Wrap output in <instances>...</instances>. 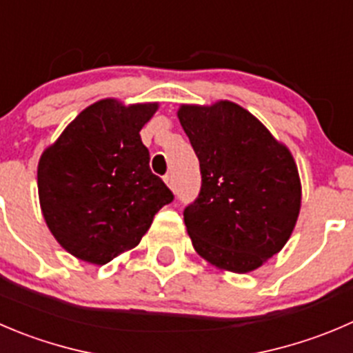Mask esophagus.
<instances>
[{
    "label": "esophagus",
    "mask_w": 353,
    "mask_h": 353,
    "mask_svg": "<svg viewBox=\"0 0 353 353\" xmlns=\"http://www.w3.org/2000/svg\"><path fill=\"white\" fill-rule=\"evenodd\" d=\"M163 181H165L167 186H169L170 190L174 191V177H172V176H165V179H163Z\"/></svg>",
    "instance_id": "1"
}]
</instances>
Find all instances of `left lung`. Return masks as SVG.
<instances>
[{"label": "left lung", "mask_w": 353, "mask_h": 353, "mask_svg": "<svg viewBox=\"0 0 353 353\" xmlns=\"http://www.w3.org/2000/svg\"><path fill=\"white\" fill-rule=\"evenodd\" d=\"M177 117L201 172L200 194L184 208L194 250L222 271H255L281 252L299 219L292 152L232 101L181 105Z\"/></svg>", "instance_id": "obj_1"}]
</instances>
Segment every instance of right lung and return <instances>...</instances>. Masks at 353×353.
Masks as SVG:
<instances>
[{"label":"right lung","mask_w":353,"mask_h":353,"mask_svg":"<svg viewBox=\"0 0 353 353\" xmlns=\"http://www.w3.org/2000/svg\"><path fill=\"white\" fill-rule=\"evenodd\" d=\"M159 103L105 98L81 112L37 163L51 234L75 259L105 265L139 245L174 194L150 170L139 131Z\"/></svg>","instance_id":"obj_1"}]
</instances>
